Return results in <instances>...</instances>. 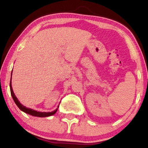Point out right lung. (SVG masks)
Instances as JSON below:
<instances>
[{"label": "right lung", "mask_w": 148, "mask_h": 148, "mask_svg": "<svg viewBox=\"0 0 148 148\" xmlns=\"http://www.w3.org/2000/svg\"><path fill=\"white\" fill-rule=\"evenodd\" d=\"M11 76H12V73H11ZM10 90H11V94L12 99H13V100H14L16 104L17 105V106L22 111H23V112L27 113V114H30V115H32V116H38V117H46V116H49L53 115V114H54L56 113V111H57L58 108H59V106H58L56 110H55L54 111H52V112L46 113V112H40V111H35V110H34L32 109H30V108L25 107L22 104L20 103V102L18 101V99H17V97H16V96H15L14 92H13L12 85H11V81H10Z\"/></svg>", "instance_id": "add662e5"}]
</instances>
